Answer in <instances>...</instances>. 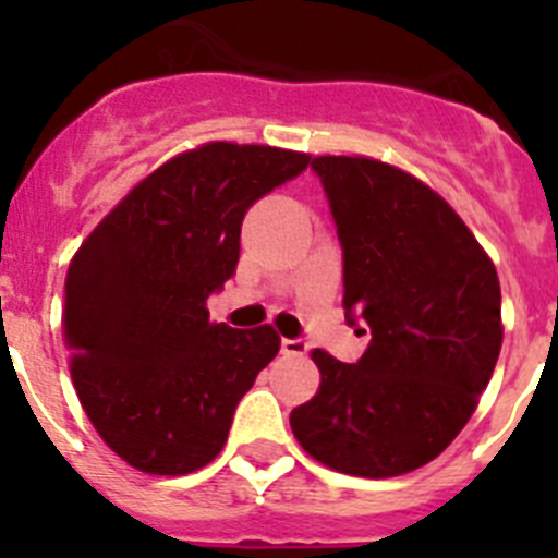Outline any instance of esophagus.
<instances>
[{
  "mask_svg": "<svg viewBox=\"0 0 558 558\" xmlns=\"http://www.w3.org/2000/svg\"><path fill=\"white\" fill-rule=\"evenodd\" d=\"M307 340L302 338H282V354H288V357H304L307 354Z\"/></svg>",
  "mask_w": 558,
  "mask_h": 558,
  "instance_id": "1",
  "label": "esophagus"
}]
</instances>
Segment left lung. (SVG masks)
Segmentation results:
<instances>
[{
	"label": "left lung",
	"instance_id": "8db88e82",
	"mask_svg": "<svg viewBox=\"0 0 558 558\" xmlns=\"http://www.w3.org/2000/svg\"><path fill=\"white\" fill-rule=\"evenodd\" d=\"M313 170L343 245V307L372 343L357 363L310 352L322 383L290 427L329 470L405 475L441 456L481 402L502 347L500 279L458 211L411 172L368 156H315Z\"/></svg>",
	"mask_w": 558,
	"mask_h": 558
}]
</instances>
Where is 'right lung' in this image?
Masks as SVG:
<instances>
[{"instance_id": "right-lung-1", "label": "right lung", "mask_w": 558, "mask_h": 558, "mask_svg": "<svg viewBox=\"0 0 558 558\" xmlns=\"http://www.w3.org/2000/svg\"><path fill=\"white\" fill-rule=\"evenodd\" d=\"M310 153L206 142L167 159L81 243L63 284L77 399L133 470L190 475L218 458L236 402L276 357L270 324L209 322L234 274L245 211L307 170Z\"/></svg>"}]
</instances>
